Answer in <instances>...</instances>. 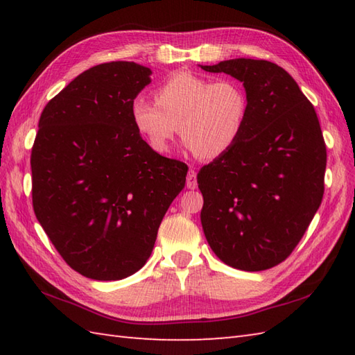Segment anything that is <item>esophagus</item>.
<instances>
[{
  "label": "esophagus",
  "mask_w": 355,
  "mask_h": 355,
  "mask_svg": "<svg viewBox=\"0 0 355 355\" xmlns=\"http://www.w3.org/2000/svg\"><path fill=\"white\" fill-rule=\"evenodd\" d=\"M186 186L189 187V189H195V187H197V172H195V171L187 172Z\"/></svg>",
  "instance_id": "obj_1"
}]
</instances>
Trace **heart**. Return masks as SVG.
Here are the masks:
<instances>
[{"mask_svg":"<svg viewBox=\"0 0 355 355\" xmlns=\"http://www.w3.org/2000/svg\"><path fill=\"white\" fill-rule=\"evenodd\" d=\"M155 102H131V119L149 148L171 149L178 132L201 160H215L236 145L248 116V94L235 79L210 80L191 71L173 73L155 89Z\"/></svg>","mask_w":355,"mask_h":355,"instance_id":"obj_1","label":"heart"}]
</instances>
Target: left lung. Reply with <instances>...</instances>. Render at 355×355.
I'll use <instances>...</instances> for the list:
<instances>
[{
    "mask_svg": "<svg viewBox=\"0 0 355 355\" xmlns=\"http://www.w3.org/2000/svg\"><path fill=\"white\" fill-rule=\"evenodd\" d=\"M200 67L243 82L250 103L236 145L197 175L202 230L227 266L271 268L291 254L322 202L327 146L318 114L273 62L238 58Z\"/></svg>",
    "mask_w": 355,
    "mask_h": 355,
    "instance_id": "left-lung-1",
    "label": "left lung"
}]
</instances>
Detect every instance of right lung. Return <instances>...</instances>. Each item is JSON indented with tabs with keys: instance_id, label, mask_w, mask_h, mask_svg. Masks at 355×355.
Wrapping results in <instances>:
<instances>
[{
	"instance_id": "1",
	"label": "right lung",
	"mask_w": 355,
	"mask_h": 355,
	"mask_svg": "<svg viewBox=\"0 0 355 355\" xmlns=\"http://www.w3.org/2000/svg\"><path fill=\"white\" fill-rule=\"evenodd\" d=\"M148 67L96 65L45 105L32 148L33 210L69 266L119 281L145 266L187 166L149 148L131 102L150 84Z\"/></svg>"
}]
</instances>
